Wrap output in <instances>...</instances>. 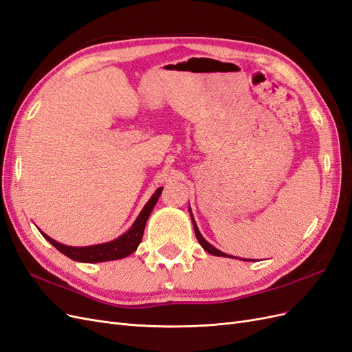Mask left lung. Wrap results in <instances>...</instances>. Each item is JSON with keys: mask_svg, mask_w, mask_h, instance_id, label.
<instances>
[{"mask_svg": "<svg viewBox=\"0 0 352 352\" xmlns=\"http://www.w3.org/2000/svg\"><path fill=\"white\" fill-rule=\"evenodd\" d=\"M189 212H190V207H189ZM190 219H192V225H194V230H195V235H197V239H198V242H199V245L202 248H204L208 254H212V255H217V257H232V255H228L226 252H221L220 250H217V248H214L212 247V245L210 243V242H207L206 239H204V236L201 235V232L198 230V226H197V223H195V220H194V216H192V212H190ZM233 258H236V257H233ZM243 260V258H242ZM247 261V260H245Z\"/></svg>", "mask_w": 352, "mask_h": 352, "instance_id": "left-lung-1", "label": "left lung"}]
</instances>
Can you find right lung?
<instances>
[{"label": "right lung", "instance_id": "obj_1", "mask_svg": "<svg viewBox=\"0 0 352 352\" xmlns=\"http://www.w3.org/2000/svg\"><path fill=\"white\" fill-rule=\"evenodd\" d=\"M162 190H163V188H157L153 197L148 199V202L144 206L142 211L140 212V216H138L136 220L133 221L131 229L124 232L123 235H120L119 238H116L110 242L89 245V247H69V245L60 243L52 238H50L47 233H44L42 230H39V232L42 233V236H44L51 245H54V247L61 254H65L66 257H69L74 261L102 263V261H113V260L124 258V257H127V255L135 252L138 245L141 243L146 220H148V217H150L154 206L157 204L158 197L162 195Z\"/></svg>", "mask_w": 352, "mask_h": 352}]
</instances>
